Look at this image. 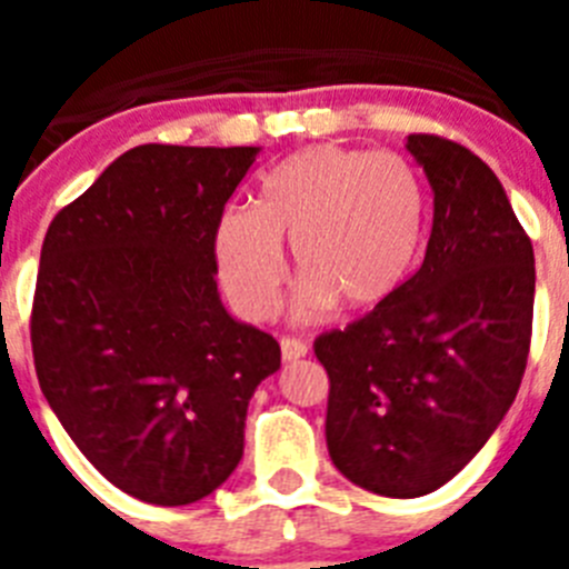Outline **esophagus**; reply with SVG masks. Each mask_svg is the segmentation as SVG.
<instances>
[{"label": "esophagus", "instance_id": "1", "mask_svg": "<svg viewBox=\"0 0 569 569\" xmlns=\"http://www.w3.org/2000/svg\"><path fill=\"white\" fill-rule=\"evenodd\" d=\"M281 359L284 361H299L308 356V345L301 339H290V336H281Z\"/></svg>", "mask_w": 569, "mask_h": 569}]
</instances>
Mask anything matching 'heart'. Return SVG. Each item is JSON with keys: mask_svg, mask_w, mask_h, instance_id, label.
I'll list each match as a JSON object with an SVG mask.
<instances>
[{"mask_svg": "<svg viewBox=\"0 0 569 569\" xmlns=\"http://www.w3.org/2000/svg\"><path fill=\"white\" fill-rule=\"evenodd\" d=\"M425 210V184L405 156L305 148L261 179L256 208L219 216V281L244 319H268L284 281L281 244H290L299 316L316 319L330 305L365 313L413 268Z\"/></svg>", "mask_w": 569, "mask_h": 569, "instance_id": "b5f03b06", "label": "heart"}]
</instances>
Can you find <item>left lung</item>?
Segmentation results:
<instances>
[{
	"mask_svg": "<svg viewBox=\"0 0 569 569\" xmlns=\"http://www.w3.org/2000/svg\"><path fill=\"white\" fill-rule=\"evenodd\" d=\"M433 188L421 268L379 308L316 339L328 450L387 499L439 490L499 427L530 353L536 259L505 188L445 136L410 133Z\"/></svg>",
	"mask_w": 569,
	"mask_h": 569,
	"instance_id": "left-lung-1",
	"label": "left lung"
}]
</instances>
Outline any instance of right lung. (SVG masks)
Segmentation results:
<instances>
[{
  "label": "right lung",
  "mask_w": 569,
  "mask_h": 569,
  "mask_svg": "<svg viewBox=\"0 0 569 569\" xmlns=\"http://www.w3.org/2000/svg\"><path fill=\"white\" fill-rule=\"evenodd\" d=\"M259 148L139 144L44 233L30 345L39 387L84 459L148 505L228 481L248 401L281 365L216 290V222Z\"/></svg>",
  "instance_id": "obj_1"
}]
</instances>
